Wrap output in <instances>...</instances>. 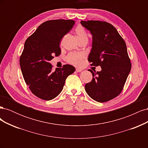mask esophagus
Returning a JSON list of instances; mask_svg holds the SVG:
<instances>
[{
	"label": "esophagus",
	"mask_w": 148,
	"mask_h": 148,
	"mask_svg": "<svg viewBox=\"0 0 148 148\" xmlns=\"http://www.w3.org/2000/svg\"><path fill=\"white\" fill-rule=\"evenodd\" d=\"M76 71H77V72H81V71H82V69H78V68H77V69H76Z\"/></svg>",
	"instance_id": "1"
}]
</instances>
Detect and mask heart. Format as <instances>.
Instances as JSON below:
<instances>
[{
    "instance_id": "b5f03b06",
    "label": "heart",
    "mask_w": 148,
    "mask_h": 148,
    "mask_svg": "<svg viewBox=\"0 0 148 148\" xmlns=\"http://www.w3.org/2000/svg\"><path fill=\"white\" fill-rule=\"evenodd\" d=\"M75 32L80 42L85 39H88V34L82 26H78L75 29ZM84 57V54L83 53L71 52L66 57V60L68 63L75 66H80L82 64Z\"/></svg>"
}]
</instances>
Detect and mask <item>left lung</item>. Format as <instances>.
I'll return each mask as SVG.
<instances>
[{
	"instance_id": "obj_1",
	"label": "left lung",
	"mask_w": 148,
	"mask_h": 148,
	"mask_svg": "<svg viewBox=\"0 0 148 148\" xmlns=\"http://www.w3.org/2000/svg\"><path fill=\"white\" fill-rule=\"evenodd\" d=\"M81 24L92 35L88 60L91 66L102 69L96 73L89 70L92 79L85 84V90L97 102L109 101L122 92L131 70L126 43L114 26L106 21H81Z\"/></svg>"
}]
</instances>
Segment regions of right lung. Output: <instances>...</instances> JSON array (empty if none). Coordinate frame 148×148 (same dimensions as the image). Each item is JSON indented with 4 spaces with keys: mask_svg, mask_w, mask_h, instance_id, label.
I'll use <instances>...</instances> for the list:
<instances>
[{
    "mask_svg": "<svg viewBox=\"0 0 148 148\" xmlns=\"http://www.w3.org/2000/svg\"><path fill=\"white\" fill-rule=\"evenodd\" d=\"M75 23L71 20L46 21L26 40L20 58L21 72L31 92L40 99H54L63 89L68 76L75 70L73 66L64 65L53 71L49 63L53 56H60V40Z\"/></svg>",
    "mask_w": 148,
    "mask_h": 148,
    "instance_id": "obj_1",
    "label": "right lung"
}]
</instances>
